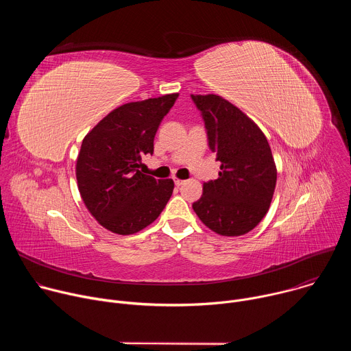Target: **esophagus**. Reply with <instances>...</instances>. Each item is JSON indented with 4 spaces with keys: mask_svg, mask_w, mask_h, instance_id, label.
Returning <instances> with one entry per match:
<instances>
[{
    "mask_svg": "<svg viewBox=\"0 0 351 351\" xmlns=\"http://www.w3.org/2000/svg\"><path fill=\"white\" fill-rule=\"evenodd\" d=\"M173 182H175V184L179 187V186H182L183 183H184V180H182V179H178V178H173Z\"/></svg>",
    "mask_w": 351,
    "mask_h": 351,
    "instance_id": "esophagus-1",
    "label": "esophagus"
}]
</instances>
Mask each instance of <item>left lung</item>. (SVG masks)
Wrapping results in <instances>:
<instances>
[{
  "instance_id": "left-lung-1",
  "label": "left lung",
  "mask_w": 351,
  "mask_h": 351,
  "mask_svg": "<svg viewBox=\"0 0 351 351\" xmlns=\"http://www.w3.org/2000/svg\"><path fill=\"white\" fill-rule=\"evenodd\" d=\"M191 99L204 119L210 149L221 161L219 178L204 183L193 210L218 234H245L268 213L276 186L268 140L228 99L215 94H191Z\"/></svg>"
}]
</instances>
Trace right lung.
Wrapping results in <instances>:
<instances>
[{
    "label": "right lung",
    "mask_w": 351,
    "mask_h": 351,
    "mask_svg": "<svg viewBox=\"0 0 351 351\" xmlns=\"http://www.w3.org/2000/svg\"><path fill=\"white\" fill-rule=\"evenodd\" d=\"M178 93L128 103L111 111L83 138L76 179L90 214L106 229L133 234L153 223L173 191L172 179L144 175L141 157L154 153V137Z\"/></svg>",
    "instance_id": "obj_1"
}]
</instances>
